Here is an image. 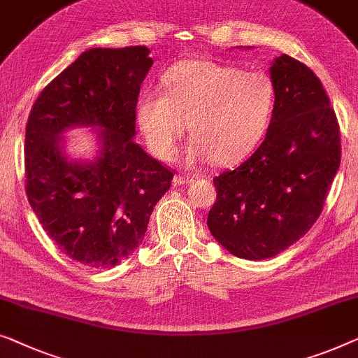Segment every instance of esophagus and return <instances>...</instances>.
I'll return each instance as SVG.
<instances>
[{
  "label": "esophagus",
  "mask_w": 358,
  "mask_h": 358,
  "mask_svg": "<svg viewBox=\"0 0 358 358\" xmlns=\"http://www.w3.org/2000/svg\"><path fill=\"white\" fill-rule=\"evenodd\" d=\"M192 179L190 176H174V179H173V185L174 187H178V185H185V184H190L192 182Z\"/></svg>",
  "instance_id": "obj_1"
}]
</instances>
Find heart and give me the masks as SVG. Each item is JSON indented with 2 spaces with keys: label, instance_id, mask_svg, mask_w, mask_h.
<instances>
[{
  "label": "heart",
  "instance_id": "1",
  "mask_svg": "<svg viewBox=\"0 0 358 358\" xmlns=\"http://www.w3.org/2000/svg\"><path fill=\"white\" fill-rule=\"evenodd\" d=\"M163 90L148 89L137 100V126L159 159H171L187 122L192 136L182 150L187 166L234 164L265 136L274 110V87L262 72L210 59H185L162 77Z\"/></svg>",
  "mask_w": 358,
  "mask_h": 358
}]
</instances>
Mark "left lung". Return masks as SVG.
<instances>
[{"label": "left lung", "instance_id": "obj_1", "mask_svg": "<svg viewBox=\"0 0 358 358\" xmlns=\"http://www.w3.org/2000/svg\"><path fill=\"white\" fill-rule=\"evenodd\" d=\"M269 77L274 110L265 141L213 179L217 196L206 221L216 242L245 260L276 257L307 234L341 164L338 119L315 72L281 55Z\"/></svg>", "mask_w": 358, "mask_h": 358}]
</instances>
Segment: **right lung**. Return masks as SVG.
<instances>
[{
    "mask_svg": "<svg viewBox=\"0 0 358 358\" xmlns=\"http://www.w3.org/2000/svg\"><path fill=\"white\" fill-rule=\"evenodd\" d=\"M147 46L92 48L41 90L25 127V189L40 224L82 265L113 268L132 255L173 173L136 137ZM92 127L93 159H74L64 134Z\"/></svg>",
    "mask_w": 358,
    "mask_h": 358,
    "instance_id": "add662e5",
    "label": "right lung"
}]
</instances>
